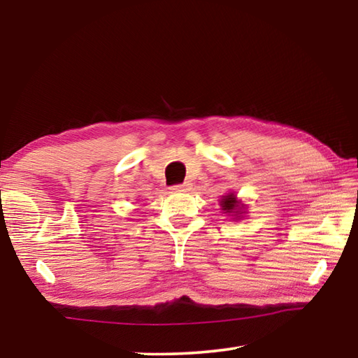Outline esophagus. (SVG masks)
I'll return each mask as SVG.
<instances>
[{
	"label": "esophagus",
	"instance_id": "esophagus-1",
	"mask_svg": "<svg viewBox=\"0 0 358 358\" xmlns=\"http://www.w3.org/2000/svg\"><path fill=\"white\" fill-rule=\"evenodd\" d=\"M189 189H191V183H189V181H186V183H183V185L173 186L172 192H187Z\"/></svg>",
	"mask_w": 358,
	"mask_h": 358
}]
</instances>
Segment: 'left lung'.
<instances>
[{
  "label": "left lung",
  "instance_id": "1",
  "mask_svg": "<svg viewBox=\"0 0 358 358\" xmlns=\"http://www.w3.org/2000/svg\"><path fill=\"white\" fill-rule=\"evenodd\" d=\"M220 205L224 213L227 216H232V220H241L243 215L248 213L246 203L241 202L235 192H227L226 196H221Z\"/></svg>",
  "mask_w": 358,
  "mask_h": 358
}]
</instances>
